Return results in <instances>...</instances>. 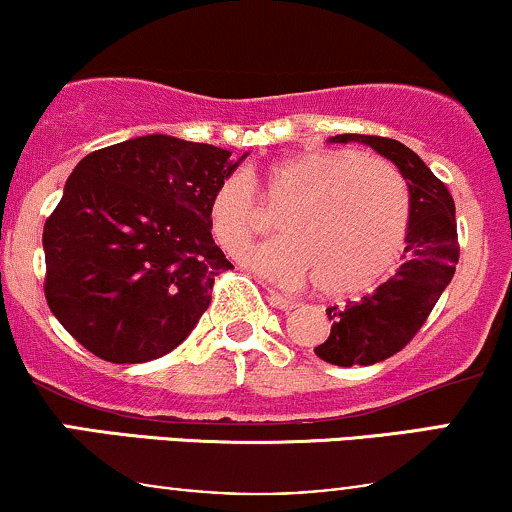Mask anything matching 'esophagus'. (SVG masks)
<instances>
[{
  "instance_id": "1",
  "label": "esophagus",
  "mask_w": 512,
  "mask_h": 512,
  "mask_svg": "<svg viewBox=\"0 0 512 512\" xmlns=\"http://www.w3.org/2000/svg\"><path fill=\"white\" fill-rule=\"evenodd\" d=\"M267 301L272 303L274 308H279V310H286V313H289V310L296 308V303H293L291 298H286L284 293H279V291H274V289H267Z\"/></svg>"
}]
</instances>
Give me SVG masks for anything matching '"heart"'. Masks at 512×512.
<instances>
[{"mask_svg": "<svg viewBox=\"0 0 512 512\" xmlns=\"http://www.w3.org/2000/svg\"><path fill=\"white\" fill-rule=\"evenodd\" d=\"M252 185L281 211L284 238L248 255V267L284 286L317 281L327 298L373 291L399 267L409 236V195L390 163L349 149H308L269 161L250 180L231 173L207 204L209 231L240 257L260 231Z\"/></svg>", "mask_w": 512, "mask_h": 512, "instance_id": "b5f03b06", "label": "heart"}]
</instances>
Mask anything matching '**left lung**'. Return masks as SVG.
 Returning <instances> with one entry per match:
<instances>
[{
  "label": "left lung",
  "instance_id": "obj_1",
  "mask_svg": "<svg viewBox=\"0 0 512 512\" xmlns=\"http://www.w3.org/2000/svg\"><path fill=\"white\" fill-rule=\"evenodd\" d=\"M334 144H366L397 166L409 187V236L395 276L361 301L327 308L332 330L315 354L332 366H373L411 342L440 293L448 289L460 260L455 202L448 187L409 146L387 137L337 134Z\"/></svg>",
  "mask_w": 512,
  "mask_h": 512
}]
</instances>
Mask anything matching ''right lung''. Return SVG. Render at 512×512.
Returning <instances> with one entry per match:
<instances>
[{"mask_svg":"<svg viewBox=\"0 0 512 512\" xmlns=\"http://www.w3.org/2000/svg\"><path fill=\"white\" fill-rule=\"evenodd\" d=\"M248 158L146 134L76 163L45 221V298L84 349L144 363L187 339L231 269L207 204L216 182Z\"/></svg>","mask_w":512,"mask_h":512,"instance_id":"1","label":"right lung"}]
</instances>
